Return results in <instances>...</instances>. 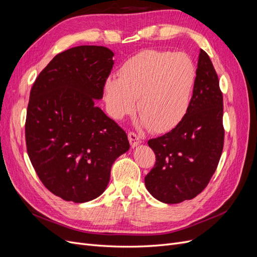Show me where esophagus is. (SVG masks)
I'll list each match as a JSON object with an SVG mask.
<instances>
[{"instance_id":"34e87169","label":"esophagus","mask_w":257,"mask_h":257,"mask_svg":"<svg viewBox=\"0 0 257 257\" xmlns=\"http://www.w3.org/2000/svg\"><path fill=\"white\" fill-rule=\"evenodd\" d=\"M128 141H130L132 148H135L138 145L142 144V138L138 135H136L135 133H133V132H130L128 133Z\"/></svg>"}]
</instances>
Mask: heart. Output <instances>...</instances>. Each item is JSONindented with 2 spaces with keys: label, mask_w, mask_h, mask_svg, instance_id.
<instances>
[{
  "label": "heart",
  "mask_w": 257,
  "mask_h": 257,
  "mask_svg": "<svg viewBox=\"0 0 257 257\" xmlns=\"http://www.w3.org/2000/svg\"><path fill=\"white\" fill-rule=\"evenodd\" d=\"M196 71L184 53L146 49L121 65L118 79L107 78L105 103L111 118L122 120L137 109L154 132L177 126L189 110Z\"/></svg>",
  "instance_id": "1"
}]
</instances>
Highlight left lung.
Here are the masks:
<instances>
[{"label":"left lung","instance_id":"obj_1","mask_svg":"<svg viewBox=\"0 0 257 257\" xmlns=\"http://www.w3.org/2000/svg\"><path fill=\"white\" fill-rule=\"evenodd\" d=\"M223 96L208 54L200 49L189 110L165 135L150 139L154 167L145 178L151 195L179 204L203 191L214 174L224 145Z\"/></svg>","mask_w":257,"mask_h":257}]
</instances>
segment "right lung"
Returning a JSON list of instances; mask_svg holds the SVG:
<instances>
[{"mask_svg": "<svg viewBox=\"0 0 257 257\" xmlns=\"http://www.w3.org/2000/svg\"><path fill=\"white\" fill-rule=\"evenodd\" d=\"M113 56L103 46L61 52L30 93L29 158L46 188L67 201L82 204L102 195L114 161L130 149L125 132L95 106Z\"/></svg>", "mask_w": 257, "mask_h": 257, "instance_id": "right-lung-1", "label": "right lung"}]
</instances>
